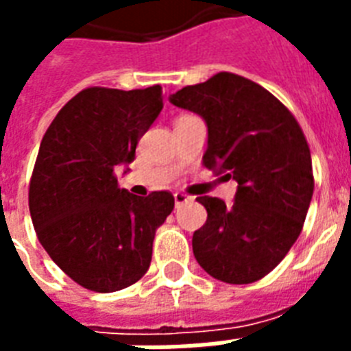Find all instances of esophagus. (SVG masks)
Instances as JSON below:
<instances>
[{
    "instance_id": "esophagus-1",
    "label": "esophagus",
    "mask_w": 351,
    "mask_h": 351,
    "mask_svg": "<svg viewBox=\"0 0 351 351\" xmlns=\"http://www.w3.org/2000/svg\"><path fill=\"white\" fill-rule=\"evenodd\" d=\"M193 198L187 197V195H184V193H175V204L176 208H180V206H184V204L191 202Z\"/></svg>"
}]
</instances>
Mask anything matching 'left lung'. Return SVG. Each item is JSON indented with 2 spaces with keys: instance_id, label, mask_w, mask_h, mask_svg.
I'll list each match as a JSON object with an SVG mask.
<instances>
[{
  "instance_id": "1",
  "label": "left lung",
  "mask_w": 351,
  "mask_h": 351,
  "mask_svg": "<svg viewBox=\"0 0 351 351\" xmlns=\"http://www.w3.org/2000/svg\"><path fill=\"white\" fill-rule=\"evenodd\" d=\"M169 100L206 120L204 165L239 184L230 206L197 198L208 220L193 234L195 258L222 282L261 280L299 239L315 187L299 121L269 90L233 73L187 85Z\"/></svg>"
}]
</instances>
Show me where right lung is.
I'll list each match as a JSON object with an SVG mask.
<instances>
[{"label":"right lung","instance_id":"obj_1","mask_svg":"<svg viewBox=\"0 0 351 351\" xmlns=\"http://www.w3.org/2000/svg\"><path fill=\"white\" fill-rule=\"evenodd\" d=\"M162 87H89L62 107L41 140L29 184L36 234L82 288L111 293L145 275L154 233L175 208L169 191L136 197L118 186L138 140L164 107Z\"/></svg>","mask_w":351,"mask_h":351}]
</instances>
